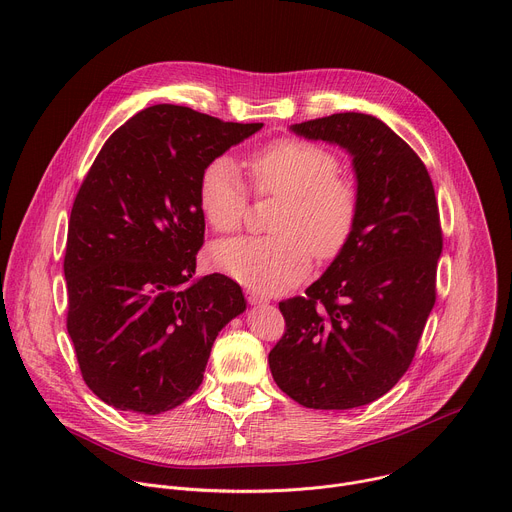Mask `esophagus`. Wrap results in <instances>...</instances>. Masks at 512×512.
I'll list each match as a JSON object with an SVG mask.
<instances>
[{
    "label": "esophagus",
    "mask_w": 512,
    "mask_h": 512,
    "mask_svg": "<svg viewBox=\"0 0 512 512\" xmlns=\"http://www.w3.org/2000/svg\"><path fill=\"white\" fill-rule=\"evenodd\" d=\"M247 300H249V304H253V306L267 304V300H265L263 296H257V294H253V291H249V294H247Z\"/></svg>",
    "instance_id": "1"
}]
</instances>
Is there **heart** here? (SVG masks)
Masks as SVG:
<instances>
[{
    "instance_id": "heart-1",
    "label": "heart",
    "mask_w": 512,
    "mask_h": 512,
    "mask_svg": "<svg viewBox=\"0 0 512 512\" xmlns=\"http://www.w3.org/2000/svg\"><path fill=\"white\" fill-rule=\"evenodd\" d=\"M257 196L281 198L271 218L273 237H241L212 247L214 265L261 294H279L300 283L312 259L332 261L350 243L358 214L356 184L338 174L340 158L316 141L283 137L247 158ZM247 188L229 156L212 158L198 178L204 223L221 235L241 229Z\"/></svg>"
}]
</instances>
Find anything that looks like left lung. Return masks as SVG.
Wrapping results in <instances>:
<instances>
[{"instance_id": "1", "label": "left lung", "mask_w": 512, "mask_h": 512, "mask_svg": "<svg viewBox=\"0 0 512 512\" xmlns=\"http://www.w3.org/2000/svg\"><path fill=\"white\" fill-rule=\"evenodd\" d=\"M352 156L360 214L348 247L306 296L279 302L277 387L310 409L373 403L407 373L435 304L444 235L421 158L381 119L334 113L291 125Z\"/></svg>"}]
</instances>
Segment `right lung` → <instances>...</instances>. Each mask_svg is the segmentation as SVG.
Here are the masks:
<instances>
[{"label":"right lung","instance_id":"1","mask_svg":"<svg viewBox=\"0 0 512 512\" xmlns=\"http://www.w3.org/2000/svg\"><path fill=\"white\" fill-rule=\"evenodd\" d=\"M261 127L154 105L113 131L87 172L68 221L66 330L107 405L143 415L182 405L216 334L247 308L231 277H190L204 243L200 172Z\"/></svg>","mask_w":512,"mask_h":512}]
</instances>
